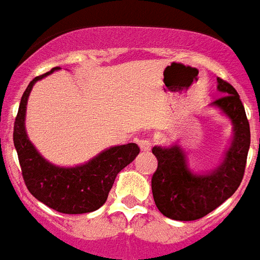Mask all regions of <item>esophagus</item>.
<instances>
[{
  "label": "esophagus",
  "mask_w": 260,
  "mask_h": 260,
  "mask_svg": "<svg viewBox=\"0 0 260 260\" xmlns=\"http://www.w3.org/2000/svg\"><path fill=\"white\" fill-rule=\"evenodd\" d=\"M139 147H140V150L142 151H150L151 147H152V143H151L150 139H142V140H139L138 142Z\"/></svg>",
  "instance_id": "34e87169"
}]
</instances>
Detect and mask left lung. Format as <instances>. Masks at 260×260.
Wrapping results in <instances>:
<instances>
[{"mask_svg":"<svg viewBox=\"0 0 260 260\" xmlns=\"http://www.w3.org/2000/svg\"><path fill=\"white\" fill-rule=\"evenodd\" d=\"M217 89L224 95L213 102L234 124V140L222 163L208 174L187 169L185 152L179 146L154 147L158 169L152 175V196L159 212L173 220L193 221L204 217L238 190L246 170L251 143L250 124L235 87L217 78Z\"/></svg>","mask_w":260,"mask_h":260,"instance_id":"obj_1","label":"left lung"}]
</instances>
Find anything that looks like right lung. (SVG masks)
<instances>
[{
  "instance_id": "obj_1",
  "label": "right lung",
  "mask_w": 260,
  "mask_h": 260,
  "mask_svg": "<svg viewBox=\"0 0 260 260\" xmlns=\"http://www.w3.org/2000/svg\"><path fill=\"white\" fill-rule=\"evenodd\" d=\"M59 69L54 67L29 82L18 106L13 143L25 186L35 198L60 213H89L105 204L117 174L138 156L140 148L135 143L110 147L75 167H58L47 162L26 136V101L35 83Z\"/></svg>"
}]
</instances>
